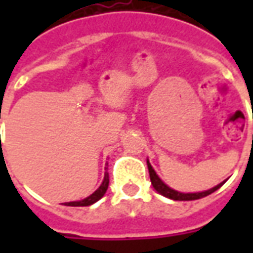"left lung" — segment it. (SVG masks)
<instances>
[{"mask_svg": "<svg viewBox=\"0 0 253 253\" xmlns=\"http://www.w3.org/2000/svg\"><path fill=\"white\" fill-rule=\"evenodd\" d=\"M146 163H148L150 181H152V184H153L154 190L157 191L159 194H161L163 196H165V198H169V199H172V201H195V199H201V198H205V196L212 194L214 191H217L218 188H219V187L222 186L223 183L226 181V180H223L222 183H219L218 186L212 187V188H210V190L202 191V192H179V191L170 188L169 186H167L164 181L160 179L159 175L156 173V170L153 169V167H152L150 163H149V160L146 161Z\"/></svg>", "mask_w": 253, "mask_h": 253, "instance_id": "8db88e82", "label": "left lung"}]
</instances>
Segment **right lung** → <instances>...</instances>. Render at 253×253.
<instances>
[{"instance_id": "add662e5", "label": "right lung", "mask_w": 253, "mask_h": 253, "mask_svg": "<svg viewBox=\"0 0 253 253\" xmlns=\"http://www.w3.org/2000/svg\"><path fill=\"white\" fill-rule=\"evenodd\" d=\"M108 183H110V176H108V172H105L104 173V180L103 183L100 184V187L97 190L94 191L92 195H89L88 198H85V199H81V201H76V202H66L65 203V206H90V205H93L97 201H100L103 196H104L105 191L108 188Z\"/></svg>"}]
</instances>
